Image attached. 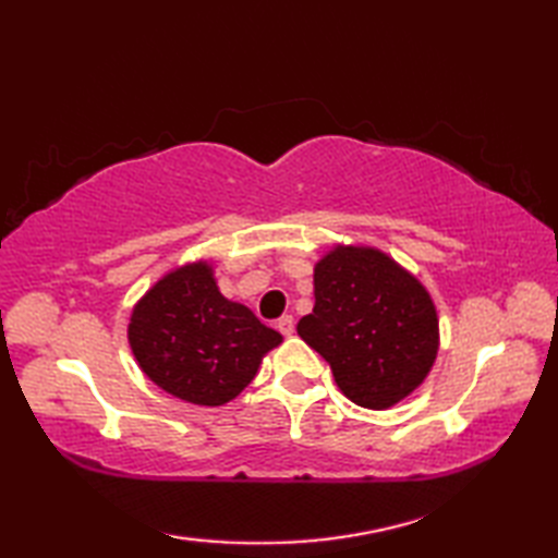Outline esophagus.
<instances>
[{"label": "esophagus", "instance_id": "1", "mask_svg": "<svg viewBox=\"0 0 558 558\" xmlns=\"http://www.w3.org/2000/svg\"><path fill=\"white\" fill-rule=\"evenodd\" d=\"M278 330H280L282 336H292L294 333V318L290 314L282 316L280 322H278Z\"/></svg>", "mask_w": 558, "mask_h": 558}]
</instances>
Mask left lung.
<instances>
[{
  "label": "left lung",
  "mask_w": 558,
  "mask_h": 558,
  "mask_svg": "<svg viewBox=\"0 0 558 558\" xmlns=\"http://www.w3.org/2000/svg\"><path fill=\"white\" fill-rule=\"evenodd\" d=\"M314 298L298 333L330 364L354 405L386 410L432 372L436 306L422 282L384 252L330 248L314 268Z\"/></svg>",
  "instance_id": "left-lung-1"
}]
</instances>
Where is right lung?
Here are the masks:
<instances>
[{
	"instance_id": "add662e5",
	"label": "right lung",
	"mask_w": 558,
	"mask_h": 558,
	"mask_svg": "<svg viewBox=\"0 0 558 558\" xmlns=\"http://www.w3.org/2000/svg\"><path fill=\"white\" fill-rule=\"evenodd\" d=\"M282 336L244 304L225 300L206 260L160 278L138 300L129 345L141 369L170 396L225 405L252 384L264 354Z\"/></svg>"
}]
</instances>
